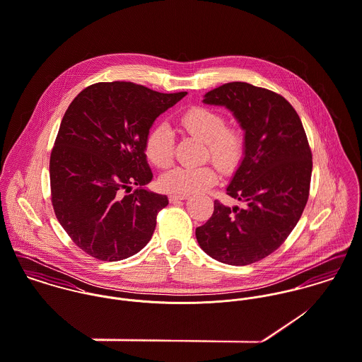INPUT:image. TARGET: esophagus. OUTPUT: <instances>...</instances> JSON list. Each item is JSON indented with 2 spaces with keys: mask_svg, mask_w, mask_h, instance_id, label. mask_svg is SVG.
Instances as JSON below:
<instances>
[{
  "mask_svg": "<svg viewBox=\"0 0 362 362\" xmlns=\"http://www.w3.org/2000/svg\"><path fill=\"white\" fill-rule=\"evenodd\" d=\"M189 196L187 194H170L169 201L170 202H176V201L186 200Z\"/></svg>",
  "mask_w": 362,
  "mask_h": 362,
  "instance_id": "34e87169",
  "label": "esophagus"
}]
</instances>
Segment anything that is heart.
I'll return each instance as SVG.
<instances>
[{
  "mask_svg": "<svg viewBox=\"0 0 362 362\" xmlns=\"http://www.w3.org/2000/svg\"><path fill=\"white\" fill-rule=\"evenodd\" d=\"M182 126L205 141V158H211L222 172L233 170L244 156L245 139L239 127L226 124L222 112L193 105L180 115ZM175 137L169 127L160 124L151 129L146 139L144 151L148 161L157 168H168L173 162ZM218 180L212 165L176 166L166 172L160 180L162 189L175 194H190L211 187Z\"/></svg>",
  "mask_w": 362,
  "mask_h": 362,
  "instance_id": "1",
  "label": "heart"
}]
</instances>
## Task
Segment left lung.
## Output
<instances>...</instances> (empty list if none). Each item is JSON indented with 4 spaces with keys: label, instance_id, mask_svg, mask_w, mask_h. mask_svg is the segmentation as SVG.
<instances>
[{
    "label": "left lung",
    "instance_id": "obj_1",
    "mask_svg": "<svg viewBox=\"0 0 362 362\" xmlns=\"http://www.w3.org/2000/svg\"><path fill=\"white\" fill-rule=\"evenodd\" d=\"M202 101L225 105L245 132L244 158L226 189L245 206L214 201V212L196 238L216 261L250 265L278 250L301 218L313 153L298 114L275 91L232 81L208 91Z\"/></svg>",
    "mask_w": 362,
    "mask_h": 362
}]
</instances>
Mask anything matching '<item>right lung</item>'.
Here are the masks:
<instances>
[{
    "instance_id": "right-lung-1",
    "label": "right lung",
    "mask_w": 362,
    "mask_h": 362,
    "mask_svg": "<svg viewBox=\"0 0 362 362\" xmlns=\"http://www.w3.org/2000/svg\"><path fill=\"white\" fill-rule=\"evenodd\" d=\"M186 94L100 81L68 107L49 157L51 202L68 236L93 258L121 261L151 239L168 197L143 189L153 179L144 144L154 121Z\"/></svg>"
}]
</instances>
